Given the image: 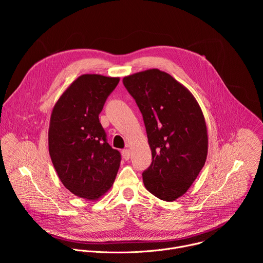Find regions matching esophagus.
<instances>
[{"label": "esophagus", "mask_w": 263, "mask_h": 263, "mask_svg": "<svg viewBox=\"0 0 263 263\" xmlns=\"http://www.w3.org/2000/svg\"><path fill=\"white\" fill-rule=\"evenodd\" d=\"M130 154L131 153H130V149L129 148H125V149H123V151H122V156L126 160H128L130 158Z\"/></svg>", "instance_id": "obj_1"}]
</instances>
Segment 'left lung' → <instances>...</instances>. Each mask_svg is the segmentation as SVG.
Wrapping results in <instances>:
<instances>
[{"mask_svg":"<svg viewBox=\"0 0 263 263\" xmlns=\"http://www.w3.org/2000/svg\"><path fill=\"white\" fill-rule=\"evenodd\" d=\"M142 114L152 164L142 174L145 189L160 200L182 197L203 168L208 133L194 95L170 73L151 68L123 79Z\"/></svg>","mask_w":263,"mask_h":263,"instance_id":"obj_1","label":"left lung"}]
</instances>
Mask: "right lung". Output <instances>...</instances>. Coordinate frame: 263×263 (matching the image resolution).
<instances>
[{"instance_id": "right-lung-1", "label": "right lung", "mask_w": 263, "mask_h": 263, "mask_svg": "<svg viewBox=\"0 0 263 263\" xmlns=\"http://www.w3.org/2000/svg\"><path fill=\"white\" fill-rule=\"evenodd\" d=\"M119 77L81 74L55 103L49 126V153L72 195L97 201L114 185L121 154L106 141L99 115Z\"/></svg>"}]
</instances>
